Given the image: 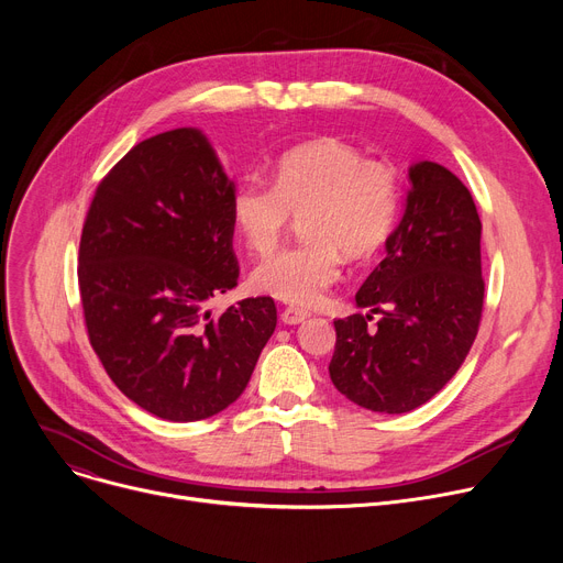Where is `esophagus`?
Instances as JSON below:
<instances>
[{"label": "esophagus", "mask_w": 563, "mask_h": 563, "mask_svg": "<svg viewBox=\"0 0 563 563\" xmlns=\"http://www.w3.org/2000/svg\"><path fill=\"white\" fill-rule=\"evenodd\" d=\"M280 319H283L285 323H289V327H294V323H301L303 319H308V310L287 306V308H283V310H280Z\"/></svg>", "instance_id": "obj_1"}]
</instances>
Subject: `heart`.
<instances>
[{
  "label": "heart",
  "instance_id": "obj_1",
  "mask_svg": "<svg viewBox=\"0 0 563 563\" xmlns=\"http://www.w3.org/2000/svg\"><path fill=\"white\" fill-rule=\"evenodd\" d=\"M230 217L249 251L272 253L294 217L306 242L255 266L253 287L291 306H314L338 283L342 255L365 260L390 240L399 217V173L365 159L340 139H314L285 151L272 187L244 177L230 198Z\"/></svg>",
  "mask_w": 563,
  "mask_h": 563
}]
</instances>
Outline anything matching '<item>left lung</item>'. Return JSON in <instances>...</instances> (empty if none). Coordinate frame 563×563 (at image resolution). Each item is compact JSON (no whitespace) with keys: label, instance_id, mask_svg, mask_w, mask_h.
<instances>
[{"label":"left lung","instance_id":"8db88e82","mask_svg":"<svg viewBox=\"0 0 563 563\" xmlns=\"http://www.w3.org/2000/svg\"><path fill=\"white\" fill-rule=\"evenodd\" d=\"M401 223L356 294L380 312L335 319L333 386L374 412L427 404L459 372L484 310L482 221L459 177L435 162L410 166Z\"/></svg>","mask_w":563,"mask_h":563}]
</instances>
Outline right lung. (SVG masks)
<instances>
[{"label":"right lung","mask_w":563,"mask_h":563,"mask_svg":"<svg viewBox=\"0 0 563 563\" xmlns=\"http://www.w3.org/2000/svg\"><path fill=\"white\" fill-rule=\"evenodd\" d=\"M232 191L207 139L170 130L102 177L84 219L77 278L88 342L115 388L162 420L228 408L276 329L272 297L210 310L240 278Z\"/></svg>","instance_id":"add662e5"}]
</instances>
